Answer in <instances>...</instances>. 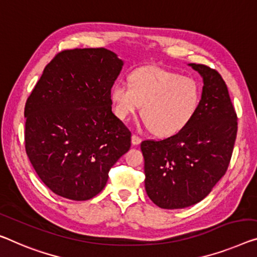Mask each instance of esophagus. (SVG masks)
Returning a JSON list of instances; mask_svg holds the SVG:
<instances>
[{
    "label": "esophagus",
    "mask_w": 257,
    "mask_h": 257,
    "mask_svg": "<svg viewBox=\"0 0 257 257\" xmlns=\"http://www.w3.org/2000/svg\"><path fill=\"white\" fill-rule=\"evenodd\" d=\"M141 138L139 136H137V134H132V144L133 145H139L141 142Z\"/></svg>",
    "instance_id": "1"
}]
</instances>
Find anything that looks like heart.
Instances as JSON below:
<instances>
[{
    "mask_svg": "<svg viewBox=\"0 0 257 257\" xmlns=\"http://www.w3.org/2000/svg\"><path fill=\"white\" fill-rule=\"evenodd\" d=\"M128 83L118 81L112 86L111 100L116 115L127 119L142 105L141 115L146 125L159 137L180 132L199 110L202 90L193 77L149 66L133 71Z\"/></svg>",
    "mask_w": 257,
    "mask_h": 257,
    "instance_id": "1",
    "label": "heart"
}]
</instances>
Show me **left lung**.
Segmentation results:
<instances>
[{"label":"left lung","instance_id":"8db88e82","mask_svg":"<svg viewBox=\"0 0 257 257\" xmlns=\"http://www.w3.org/2000/svg\"><path fill=\"white\" fill-rule=\"evenodd\" d=\"M203 78L195 117L162 140H145L146 192L156 206L183 209L206 197L225 175L238 131V117L226 84L215 69L189 64Z\"/></svg>","mask_w":257,"mask_h":257}]
</instances>
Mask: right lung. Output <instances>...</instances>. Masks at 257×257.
I'll return each instance as SVG.
<instances>
[{"mask_svg": "<svg viewBox=\"0 0 257 257\" xmlns=\"http://www.w3.org/2000/svg\"><path fill=\"white\" fill-rule=\"evenodd\" d=\"M121 66L105 48L63 50L27 97L25 151L55 194L92 199L131 147V131L111 110V88Z\"/></svg>", "mask_w": 257, "mask_h": 257, "instance_id": "obj_1", "label": "right lung"}]
</instances>
